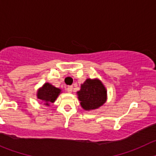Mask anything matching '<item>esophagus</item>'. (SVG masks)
I'll use <instances>...</instances> for the list:
<instances>
[{
  "label": "esophagus",
  "mask_w": 156,
  "mask_h": 156,
  "mask_svg": "<svg viewBox=\"0 0 156 156\" xmlns=\"http://www.w3.org/2000/svg\"><path fill=\"white\" fill-rule=\"evenodd\" d=\"M72 89H73V87H72V86H69V87H67V91H68L69 93H72Z\"/></svg>",
  "instance_id": "1"
}]
</instances>
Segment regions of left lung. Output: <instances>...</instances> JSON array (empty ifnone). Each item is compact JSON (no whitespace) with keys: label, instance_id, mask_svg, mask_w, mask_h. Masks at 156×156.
<instances>
[{"label":"left lung","instance_id":"8db88e82","mask_svg":"<svg viewBox=\"0 0 156 156\" xmlns=\"http://www.w3.org/2000/svg\"><path fill=\"white\" fill-rule=\"evenodd\" d=\"M81 107L90 111L103 106L107 99V91L101 81L97 78H87L77 92Z\"/></svg>","mask_w":156,"mask_h":156}]
</instances>
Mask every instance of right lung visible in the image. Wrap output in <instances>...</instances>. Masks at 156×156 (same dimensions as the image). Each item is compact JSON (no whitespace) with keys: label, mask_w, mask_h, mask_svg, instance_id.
I'll return each mask as SVG.
<instances>
[{"label":"right lung","mask_w":156,"mask_h":156,"mask_svg":"<svg viewBox=\"0 0 156 156\" xmlns=\"http://www.w3.org/2000/svg\"><path fill=\"white\" fill-rule=\"evenodd\" d=\"M61 93L59 88L54 87L50 83H45L37 92V97L39 100L44 101V105L50 106V103H54L55 100Z\"/></svg>","instance_id":"add662e5"}]
</instances>
